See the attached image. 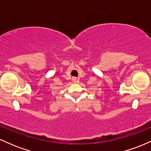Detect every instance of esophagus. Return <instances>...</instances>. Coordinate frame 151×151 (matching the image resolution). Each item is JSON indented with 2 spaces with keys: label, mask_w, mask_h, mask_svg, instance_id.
<instances>
[{
  "label": "esophagus",
  "mask_w": 151,
  "mask_h": 151,
  "mask_svg": "<svg viewBox=\"0 0 151 151\" xmlns=\"http://www.w3.org/2000/svg\"><path fill=\"white\" fill-rule=\"evenodd\" d=\"M72 80H73L74 82H76V81H77V79H76V78H73V79H72Z\"/></svg>",
  "instance_id": "1"
}]
</instances>
